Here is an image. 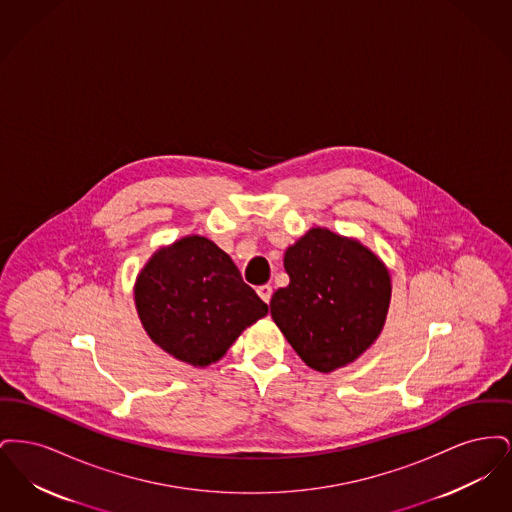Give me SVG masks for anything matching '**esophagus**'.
I'll use <instances>...</instances> for the list:
<instances>
[{
  "label": "esophagus",
  "instance_id": "1",
  "mask_svg": "<svg viewBox=\"0 0 512 512\" xmlns=\"http://www.w3.org/2000/svg\"><path fill=\"white\" fill-rule=\"evenodd\" d=\"M257 293H259V297L265 301V303H270V297H272V288L268 286V284H265V286H259L257 288Z\"/></svg>",
  "mask_w": 512,
  "mask_h": 512
}]
</instances>
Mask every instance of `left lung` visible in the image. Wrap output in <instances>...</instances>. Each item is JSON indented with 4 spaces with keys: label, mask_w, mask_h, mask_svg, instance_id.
<instances>
[{
    "label": "left lung",
    "mask_w": 512,
    "mask_h": 512,
    "mask_svg": "<svg viewBox=\"0 0 512 512\" xmlns=\"http://www.w3.org/2000/svg\"><path fill=\"white\" fill-rule=\"evenodd\" d=\"M286 288L270 315L305 365L332 372L353 363L380 336L391 299L386 265L361 242L311 228L286 249Z\"/></svg>",
    "instance_id": "left-lung-1"
}]
</instances>
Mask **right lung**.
I'll use <instances>...</instances> for the list:
<instances>
[{
    "label": "right lung",
    "mask_w": 512,
    "mask_h": 512,
    "mask_svg": "<svg viewBox=\"0 0 512 512\" xmlns=\"http://www.w3.org/2000/svg\"><path fill=\"white\" fill-rule=\"evenodd\" d=\"M134 301L151 341L194 366L219 361L247 326L268 313L234 261L203 236H186L153 253L138 274Z\"/></svg>",
    "instance_id": "1"
}]
</instances>
